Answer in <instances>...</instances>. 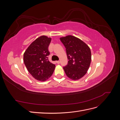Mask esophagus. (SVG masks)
<instances>
[{
    "label": "esophagus",
    "mask_w": 120,
    "mask_h": 120,
    "mask_svg": "<svg viewBox=\"0 0 120 120\" xmlns=\"http://www.w3.org/2000/svg\"><path fill=\"white\" fill-rule=\"evenodd\" d=\"M56 63L57 64H59L60 63V61L59 60H57L56 61Z\"/></svg>",
    "instance_id": "esophagus-1"
}]
</instances>
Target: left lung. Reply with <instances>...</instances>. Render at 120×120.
Here are the masks:
<instances>
[{
    "mask_svg": "<svg viewBox=\"0 0 120 120\" xmlns=\"http://www.w3.org/2000/svg\"><path fill=\"white\" fill-rule=\"evenodd\" d=\"M66 49L68 64L64 67L67 77L78 80L88 71L91 62V52L89 46L79 38L71 35L60 38Z\"/></svg>",
    "mask_w": 120,
    "mask_h": 120,
    "instance_id": "left-lung-1",
    "label": "left lung"
}]
</instances>
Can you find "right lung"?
<instances>
[{"instance_id": "add662e5", "label": "right lung", "mask_w": 120, "mask_h": 120, "mask_svg": "<svg viewBox=\"0 0 120 120\" xmlns=\"http://www.w3.org/2000/svg\"><path fill=\"white\" fill-rule=\"evenodd\" d=\"M52 38L42 35L32 42L23 54V61L28 72L38 81L44 82L52 75L55 64L50 63L49 46Z\"/></svg>"}]
</instances>
